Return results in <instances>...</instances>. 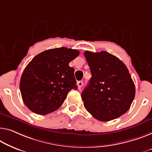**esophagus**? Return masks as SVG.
<instances>
[{"mask_svg": "<svg viewBox=\"0 0 152 152\" xmlns=\"http://www.w3.org/2000/svg\"><path fill=\"white\" fill-rule=\"evenodd\" d=\"M83 85V81H78V82H77V85H78V89H80L81 87H82Z\"/></svg>", "mask_w": 152, "mask_h": 152, "instance_id": "esophagus-1", "label": "esophagus"}]
</instances>
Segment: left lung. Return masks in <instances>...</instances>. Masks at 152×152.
Wrapping results in <instances>:
<instances>
[{"label": "left lung", "instance_id": "left-lung-1", "mask_svg": "<svg viewBox=\"0 0 152 152\" xmlns=\"http://www.w3.org/2000/svg\"><path fill=\"white\" fill-rule=\"evenodd\" d=\"M92 77L81 94L86 110L101 121L117 119L130 108L135 85L126 65L107 53H84Z\"/></svg>", "mask_w": 152, "mask_h": 152}]
</instances>
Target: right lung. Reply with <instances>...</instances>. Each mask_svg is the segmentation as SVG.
<instances>
[{"label":"right lung","instance_id":"right-lung-1","mask_svg":"<svg viewBox=\"0 0 152 152\" xmlns=\"http://www.w3.org/2000/svg\"><path fill=\"white\" fill-rule=\"evenodd\" d=\"M79 54L77 50L62 47L45 50L27 65L20 89L28 109L44 115L63 104L68 92L77 89L74 69L69 63Z\"/></svg>","mask_w":152,"mask_h":152}]
</instances>
